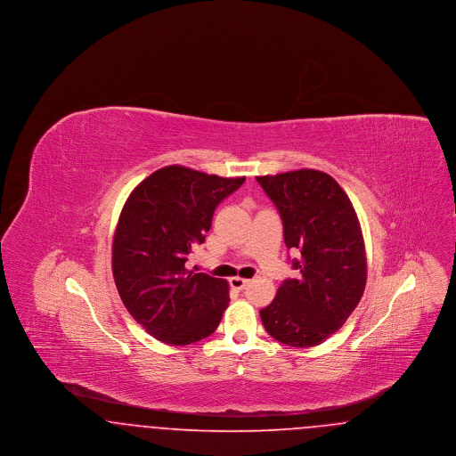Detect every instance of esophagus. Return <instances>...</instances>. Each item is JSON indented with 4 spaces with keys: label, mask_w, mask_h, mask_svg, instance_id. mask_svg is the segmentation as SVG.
Here are the masks:
<instances>
[{
    "label": "esophagus",
    "mask_w": 456,
    "mask_h": 456,
    "mask_svg": "<svg viewBox=\"0 0 456 456\" xmlns=\"http://www.w3.org/2000/svg\"><path fill=\"white\" fill-rule=\"evenodd\" d=\"M248 283H249L248 279H240V277H232V279H231V287L236 289V290H242Z\"/></svg>",
    "instance_id": "esophagus-1"
}]
</instances>
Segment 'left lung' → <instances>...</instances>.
<instances>
[{
	"instance_id": "8db88e82",
	"label": "left lung",
	"mask_w": 456,
	"mask_h": 456,
	"mask_svg": "<svg viewBox=\"0 0 456 456\" xmlns=\"http://www.w3.org/2000/svg\"><path fill=\"white\" fill-rule=\"evenodd\" d=\"M283 222V240L301 253L287 279L261 309L265 330L290 347H314L347 322L364 294L368 263L357 214L326 173L299 169L258 175Z\"/></svg>"
}]
</instances>
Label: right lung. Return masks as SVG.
Listing matches in <instances>:
<instances>
[{"label":"right lung","mask_w":456,"mask_h":456,"mask_svg":"<svg viewBox=\"0 0 456 456\" xmlns=\"http://www.w3.org/2000/svg\"><path fill=\"white\" fill-rule=\"evenodd\" d=\"M246 177L167 166L128 196L112 240V275L138 325L169 346H190L217 330L229 285L193 273L186 261L212 227L218 203Z\"/></svg>","instance_id":"add662e5"}]
</instances>
